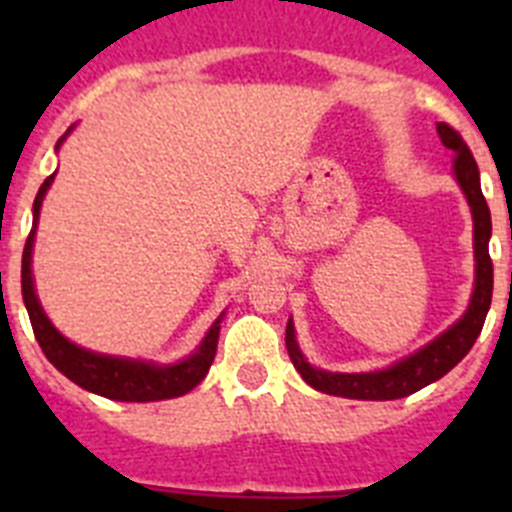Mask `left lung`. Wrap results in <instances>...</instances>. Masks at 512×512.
Instances as JSON below:
<instances>
[{
	"instance_id": "left-lung-1",
	"label": "left lung",
	"mask_w": 512,
	"mask_h": 512,
	"mask_svg": "<svg viewBox=\"0 0 512 512\" xmlns=\"http://www.w3.org/2000/svg\"><path fill=\"white\" fill-rule=\"evenodd\" d=\"M438 138L449 151H454V176L456 184L461 187L464 197L472 210L474 223V289L472 300H469L467 310L456 320L454 325L438 333L431 343H425L415 354L405 356V359L395 361L387 369H377V372H325L312 366L300 351V343L295 336V323L289 318L287 323V343L289 359L295 364L297 372L302 374L310 387L325 392V395L348 397V400H400L413 392L423 390L443 374H449L464 356L469 354V348L474 346L477 336L482 333L485 325L487 310L492 302V261H490V235H492V220L490 207L485 202V194L479 187V169L474 161L472 151L467 143L461 140V135L454 128H449L446 122L436 125Z\"/></svg>"
}]
</instances>
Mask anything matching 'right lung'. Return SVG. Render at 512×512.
Wrapping results in <instances>:
<instances>
[{
  "label": "right lung",
  "mask_w": 512,
  "mask_h": 512,
  "mask_svg": "<svg viewBox=\"0 0 512 512\" xmlns=\"http://www.w3.org/2000/svg\"><path fill=\"white\" fill-rule=\"evenodd\" d=\"M74 130L71 125L66 135ZM61 135L56 143V151L66 140ZM56 174H51L40 184L38 197L33 202V230L27 235L25 251H22V300H25L27 315L33 323V333L38 338L40 348H43L45 359L56 366L63 377H69L71 382L79 384L81 390L102 395L107 400L120 402H156V400H171V397H182L189 390H194L202 379L210 372V364L215 359L217 351V336H220V323L223 315L210 325L202 343L194 348L187 359L176 361V364H156V361L146 359H130V356H110L97 354L89 348L76 346L74 341L63 336L61 330L48 320L43 305H40L38 295H35V279H33V246H35V230H38L40 207H43L45 192L51 189Z\"/></svg>",
  "instance_id": "1"
}]
</instances>
